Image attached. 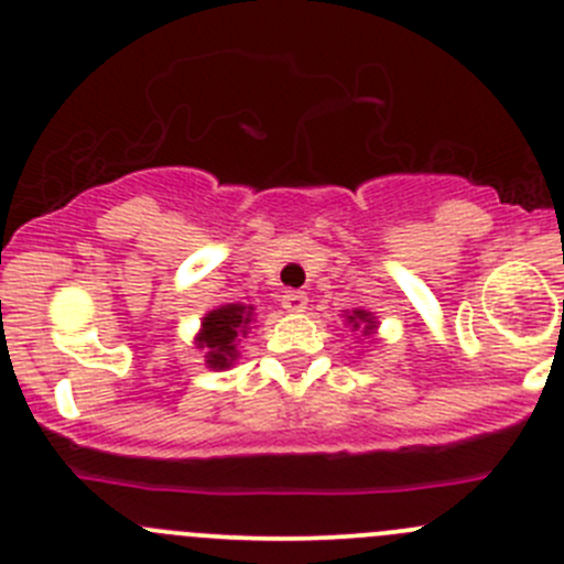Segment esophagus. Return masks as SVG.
Returning <instances> with one entry per match:
<instances>
[{"mask_svg":"<svg viewBox=\"0 0 564 564\" xmlns=\"http://www.w3.org/2000/svg\"><path fill=\"white\" fill-rule=\"evenodd\" d=\"M281 306L286 308V312H303V308L308 306V297L303 292H294V289H289V292L281 297Z\"/></svg>","mask_w":564,"mask_h":564,"instance_id":"1","label":"esophagus"}]
</instances>
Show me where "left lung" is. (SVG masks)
Wrapping results in <instances>:
<instances>
[{"label": "left lung", "instance_id": "8db88e82", "mask_svg": "<svg viewBox=\"0 0 564 564\" xmlns=\"http://www.w3.org/2000/svg\"><path fill=\"white\" fill-rule=\"evenodd\" d=\"M345 325H350V330H359L365 339L378 334V319L376 314L367 312V308H354V312H345Z\"/></svg>", "mask_w": 564, "mask_h": 564}]
</instances>
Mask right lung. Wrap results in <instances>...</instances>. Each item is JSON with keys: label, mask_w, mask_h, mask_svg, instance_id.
Listing matches in <instances>:
<instances>
[{"label": "right lung", "mask_w": 564, "mask_h": 564, "mask_svg": "<svg viewBox=\"0 0 564 564\" xmlns=\"http://www.w3.org/2000/svg\"><path fill=\"white\" fill-rule=\"evenodd\" d=\"M256 323V308L245 303H223L210 308L199 323V334L194 336V345L205 354V365L210 370H230L239 359L241 336L250 334Z\"/></svg>", "instance_id": "obj_1"}]
</instances>
